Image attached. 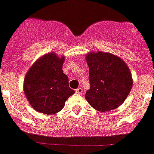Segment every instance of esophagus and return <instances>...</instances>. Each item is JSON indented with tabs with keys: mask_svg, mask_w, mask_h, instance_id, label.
I'll use <instances>...</instances> for the list:
<instances>
[{
	"mask_svg": "<svg viewBox=\"0 0 154 154\" xmlns=\"http://www.w3.org/2000/svg\"><path fill=\"white\" fill-rule=\"evenodd\" d=\"M75 91H76V93H78V94H82V93H83V91H84V90H83V89H82V88H80V87H79V88H77V90H75Z\"/></svg>",
	"mask_w": 154,
	"mask_h": 154,
	"instance_id": "1",
	"label": "esophagus"
}]
</instances>
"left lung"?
Listing matches in <instances>:
<instances>
[{
  "label": "left lung",
  "mask_w": 154,
  "mask_h": 154,
  "mask_svg": "<svg viewBox=\"0 0 154 154\" xmlns=\"http://www.w3.org/2000/svg\"><path fill=\"white\" fill-rule=\"evenodd\" d=\"M90 88L85 95L90 106L100 112L116 109L125 100L133 84L127 64L109 53L87 56Z\"/></svg>",
  "instance_id": "8db88e82"
}]
</instances>
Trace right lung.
<instances>
[{
  "mask_svg": "<svg viewBox=\"0 0 154 154\" xmlns=\"http://www.w3.org/2000/svg\"><path fill=\"white\" fill-rule=\"evenodd\" d=\"M64 57L45 54L30 67L23 83L24 93L34 109L53 115L61 111L65 101L74 93L68 77L62 70Z\"/></svg>",
  "mask_w": 154,
  "mask_h": 154,
  "instance_id": "add662e5",
  "label": "right lung"
}]
</instances>
